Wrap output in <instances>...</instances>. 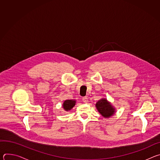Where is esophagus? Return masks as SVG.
<instances>
[{"label":"esophagus","instance_id":"esophagus-1","mask_svg":"<svg viewBox=\"0 0 160 160\" xmlns=\"http://www.w3.org/2000/svg\"><path fill=\"white\" fill-rule=\"evenodd\" d=\"M82 101L84 102V103H87L88 102V98L87 97H83L82 98Z\"/></svg>","mask_w":160,"mask_h":160}]
</instances>
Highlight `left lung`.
<instances>
[{
  "label": "left lung",
  "mask_w": 160,
  "mask_h": 160,
  "mask_svg": "<svg viewBox=\"0 0 160 160\" xmlns=\"http://www.w3.org/2000/svg\"><path fill=\"white\" fill-rule=\"evenodd\" d=\"M96 107L99 113L104 118H109L115 112V108L104 98L99 100L96 104Z\"/></svg>",
  "instance_id": "left-lung-1"
}]
</instances>
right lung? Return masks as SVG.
<instances>
[{"label":"right lung","instance_id":"right-lung-1","mask_svg":"<svg viewBox=\"0 0 160 160\" xmlns=\"http://www.w3.org/2000/svg\"><path fill=\"white\" fill-rule=\"evenodd\" d=\"M75 103H76V101L73 99L66 100L64 101L62 104V107L65 111H70L75 106Z\"/></svg>","mask_w":160,"mask_h":160}]
</instances>
